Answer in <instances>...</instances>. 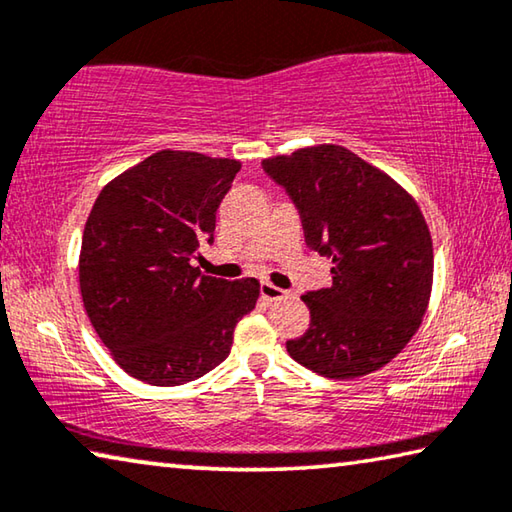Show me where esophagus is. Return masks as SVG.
Segmentation results:
<instances>
[{"label":"esophagus","mask_w":512,"mask_h":512,"mask_svg":"<svg viewBox=\"0 0 512 512\" xmlns=\"http://www.w3.org/2000/svg\"><path fill=\"white\" fill-rule=\"evenodd\" d=\"M259 293H262V298L268 300V302H275V300L287 298V291L280 289V287H275V284H271V282H262V284H259Z\"/></svg>","instance_id":"1"}]
</instances>
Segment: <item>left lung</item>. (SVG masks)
Wrapping results in <instances>:
<instances>
[{"instance_id": "1", "label": "left lung", "mask_w": 512, "mask_h": 512, "mask_svg": "<svg viewBox=\"0 0 512 512\" xmlns=\"http://www.w3.org/2000/svg\"><path fill=\"white\" fill-rule=\"evenodd\" d=\"M298 207L305 241L332 259V287L307 291L311 323L287 350L329 379L375 372L404 350L429 305L433 246L411 194L336 144L262 162Z\"/></svg>"}]
</instances>
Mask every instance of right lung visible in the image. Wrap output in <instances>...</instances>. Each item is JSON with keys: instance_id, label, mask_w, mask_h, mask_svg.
Segmentation results:
<instances>
[{"instance_id": "right-lung-1", "label": "right lung", "mask_w": 512, "mask_h": 512, "mask_svg": "<svg viewBox=\"0 0 512 512\" xmlns=\"http://www.w3.org/2000/svg\"><path fill=\"white\" fill-rule=\"evenodd\" d=\"M241 164L158 151L101 189L83 230L79 282L101 343L128 375L153 386L203 377L230 354L255 309V277L201 275L192 257L212 244L216 210Z\"/></svg>"}]
</instances>
